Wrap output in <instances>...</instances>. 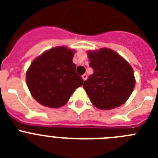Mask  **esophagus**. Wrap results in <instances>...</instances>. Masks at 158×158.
Wrapping results in <instances>:
<instances>
[{"instance_id":"1","label":"esophagus","mask_w":158,"mask_h":158,"mask_svg":"<svg viewBox=\"0 0 158 158\" xmlns=\"http://www.w3.org/2000/svg\"><path fill=\"white\" fill-rule=\"evenodd\" d=\"M82 78H83L84 81H86V80H87V78H88V75L86 74V73H85V74L82 75Z\"/></svg>"}]
</instances>
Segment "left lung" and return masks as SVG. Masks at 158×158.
I'll list each match as a JSON object with an SVG mask.
<instances>
[{
    "label": "left lung",
    "instance_id": "obj_1",
    "mask_svg": "<svg viewBox=\"0 0 158 158\" xmlns=\"http://www.w3.org/2000/svg\"><path fill=\"white\" fill-rule=\"evenodd\" d=\"M93 73L83 84L90 101L97 108L108 110L123 104L135 85L132 67L108 48L88 52Z\"/></svg>",
    "mask_w": 158,
    "mask_h": 158
}]
</instances>
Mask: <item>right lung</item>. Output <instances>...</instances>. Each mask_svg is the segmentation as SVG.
Instances as JSON below:
<instances>
[{"instance_id": "1", "label": "right lung", "mask_w": 158, "mask_h": 158, "mask_svg": "<svg viewBox=\"0 0 158 158\" xmlns=\"http://www.w3.org/2000/svg\"><path fill=\"white\" fill-rule=\"evenodd\" d=\"M74 52L65 47L51 49L31 62L26 74L32 96L42 105L57 108L65 105L83 79L73 62Z\"/></svg>"}]
</instances>
